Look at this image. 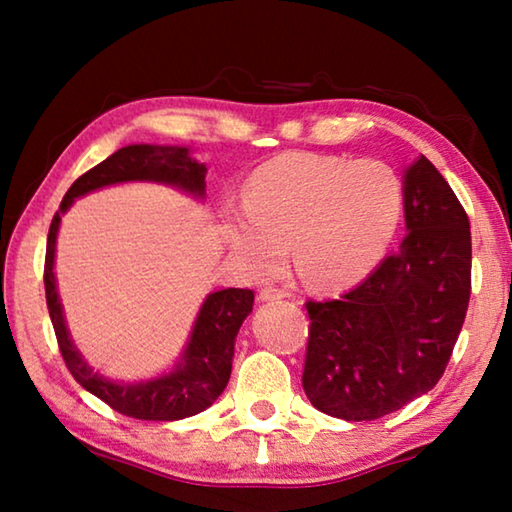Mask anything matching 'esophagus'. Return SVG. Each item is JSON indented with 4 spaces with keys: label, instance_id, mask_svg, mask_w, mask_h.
Segmentation results:
<instances>
[{
    "label": "esophagus",
    "instance_id": "1",
    "mask_svg": "<svg viewBox=\"0 0 512 512\" xmlns=\"http://www.w3.org/2000/svg\"><path fill=\"white\" fill-rule=\"evenodd\" d=\"M282 298H287V291H284V289L264 287L262 291H259V300H264V302H268V300H282Z\"/></svg>",
    "mask_w": 512,
    "mask_h": 512
}]
</instances>
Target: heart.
Segmentation results:
<instances>
[{
	"label": "heart",
	"instance_id": "heart-1",
	"mask_svg": "<svg viewBox=\"0 0 512 512\" xmlns=\"http://www.w3.org/2000/svg\"><path fill=\"white\" fill-rule=\"evenodd\" d=\"M244 207L230 212L225 237L246 273L275 275L293 244L307 282L345 289L386 255L404 214V185L381 160L282 153L250 176Z\"/></svg>",
	"mask_w": 512,
	"mask_h": 512
}]
</instances>
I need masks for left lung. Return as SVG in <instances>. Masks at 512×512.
<instances>
[{
	"label": "left lung",
	"instance_id": "left-lung-1",
	"mask_svg": "<svg viewBox=\"0 0 512 512\" xmlns=\"http://www.w3.org/2000/svg\"><path fill=\"white\" fill-rule=\"evenodd\" d=\"M402 246L359 287L307 300L302 388L332 418L377 420L438 384L472 291L470 219L424 158L404 178Z\"/></svg>",
	"mask_w": 512,
	"mask_h": 512
}]
</instances>
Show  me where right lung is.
<instances>
[{"instance_id":"1","label":"right lung","mask_w":512,"mask_h":512,"mask_svg":"<svg viewBox=\"0 0 512 512\" xmlns=\"http://www.w3.org/2000/svg\"><path fill=\"white\" fill-rule=\"evenodd\" d=\"M205 173L207 167L189 158V149L151 144L124 146L74 180L49 225L45 293L60 354H63L67 370L85 391L97 395L110 409L128 415V418L160 422L183 420L207 409L228 386L237 332L244 318L253 311L255 293L250 289H223L207 296L201 314L196 318L183 361L178 363L176 370L160 379L142 381V384H115V381L101 377L99 372H92L67 334L54 277L60 214L74 203V198L88 194L92 189L126 183V180H155V183L176 185L185 192L203 196Z\"/></svg>"}]
</instances>
